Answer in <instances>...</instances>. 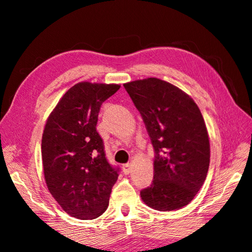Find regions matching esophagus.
<instances>
[{"mask_svg": "<svg viewBox=\"0 0 252 252\" xmlns=\"http://www.w3.org/2000/svg\"><path fill=\"white\" fill-rule=\"evenodd\" d=\"M122 170H123V173H125V174H130L132 172V165H131L130 163L123 164Z\"/></svg>", "mask_w": 252, "mask_h": 252, "instance_id": "1", "label": "esophagus"}]
</instances>
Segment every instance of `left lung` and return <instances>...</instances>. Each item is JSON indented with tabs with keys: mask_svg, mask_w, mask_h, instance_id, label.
Segmentation results:
<instances>
[{
	"mask_svg": "<svg viewBox=\"0 0 252 252\" xmlns=\"http://www.w3.org/2000/svg\"><path fill=\"white\" fill-rule=\"evenodd\" d=\"M138 109L154 148V176L141 198L161 212L189 205L203 186L210 161L204 118L184 91L158 78L123 85Z\"/></svg>",
	"mask_w": 252,
	"mask_h": 252,
	"instance_id": "obj_1",
	"label": "left lung"
}]
</instances>
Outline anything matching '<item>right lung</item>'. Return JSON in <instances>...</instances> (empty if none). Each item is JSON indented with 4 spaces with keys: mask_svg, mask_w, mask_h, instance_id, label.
I'll use <instances>...</instances> for the list:
<instances>
[{
    "mask_svg": "<svg viewBox=\"0 0 252 252\" xmlns=\"http://www.w3.org/2000/svg\"><path fill=\"white\" fill-rule=\"evenodd\" d=\"M120 85L78 82L50 112L42 138L45 182L70 216L90 220L106 212L118 168L108 163L97 132L102 102Z\"/></svg>",
    "mask_w": 252,
    "mask_h": 252,
    "instance_id": "1",
    "label": "right lung"
}]
</instances>
